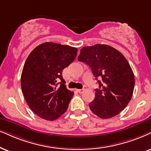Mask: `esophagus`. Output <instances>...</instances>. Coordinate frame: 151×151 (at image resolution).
<instances>
[{"label":"esophagus","instance_id":"1","mask_svg":"<svg viewBox=\"0 0 151 151\" xmlns=\"http://www.w3.org/2000/svg\"><path fill=\"white\" fill-rule=\"evenodd\" d=\"M77 91L79 93H83V92H84V90H83V89H77Z\"/></svg>","mask_w":151,"mask_h":151}]
</instances>
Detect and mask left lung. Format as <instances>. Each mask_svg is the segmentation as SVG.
<instances>
[{"label": "left lung", "instance_id": "8db88e82", "mask_svg": "<svg viewBox=\"0 0 151 151\" xmlns=\"http://www.w3.org/2000/svg\"><path fill=\"white\" fill-rule=\"evenodd\" d=\"M78 60L91 67L99 88L89 104L93 114L103 119L114 117L126 107L134 88V76L122 53L106 45H95L81 49Z\"/></svg>", "mask_w": 151, "mask_h": 151}]
</instances>
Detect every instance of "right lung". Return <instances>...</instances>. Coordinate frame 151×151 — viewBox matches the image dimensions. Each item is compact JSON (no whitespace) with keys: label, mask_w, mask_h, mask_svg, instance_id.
<instances>
[{"label":"right lung","mask_w":151,"mask_h":151,"mask_svg":"<svg viewBox=\"0 0 151 151\" xmlns=\"http://www.w3.org/2000/svg\"><path fill=\"white\" fill-rule=\"evenodd\" d=\"M77 55L75 47L45 42L35 47L28 56L21 86L28 106L39 117L54 121L68 109L74 93L67 89L62 72Z\"/></svg>","instance_id":"add662e5"}]
</instances>
